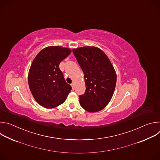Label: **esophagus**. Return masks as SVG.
<instances>
[{
    "label": "esophagus",
    "instance_id": "34e87169",
    "mask_svg": "<svg viewBox=\"0 0 160 160\" xmlns=\"http://www.w3.org/2000/svg\"><path fill=\"white\" fill-rule=\"evenodd\" d=\"M75 83H74V82H73V83L71 84V86L72 87V88H73V89H74V88H75Z\"/></svg>",
    "mask_w": 160,
    "mask_h": 160
}]
</instances>
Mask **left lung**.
I'll return each instance as SVG.
<instances>
[{"label": "left lung", "mask_w": 160, "mask_h": 160, "mask_svg": "<svg viewBox=\"0 0 160 160\" xmlns=\"http://www.w3.org/2000/svg\"><path fill=\"white\" fill-rule=\"evenodd\" d=\"M84 74L86 90L79 96L81 106L95 112L111 101L117 83V73L106 54L99 48L86 46L73 49Z\"/></svg>", "instance_id": "8db88e82"}]
</instances>
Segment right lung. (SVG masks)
Returning a JSON list of instances; mask_svg holds the SVG:
<instances>
[{
  "instance_id": "add662e5",
  "label": "right lung",
  "mask_w": 160,
  "mask_h": 160,
  "mask_svg": "<svg viewBox=\"0 0 160 160\" xmlns=\"http://www.w3.org/2000/svg\"><path fill=\"white\" fill-rule=\"evenodd\" d=\"M72 52L69 48L49 46L33 59L28 72V85L34 99L42 106L51 109L62 104L71 92L59 69V63Z\"/></svg>"
}]
</instances>
